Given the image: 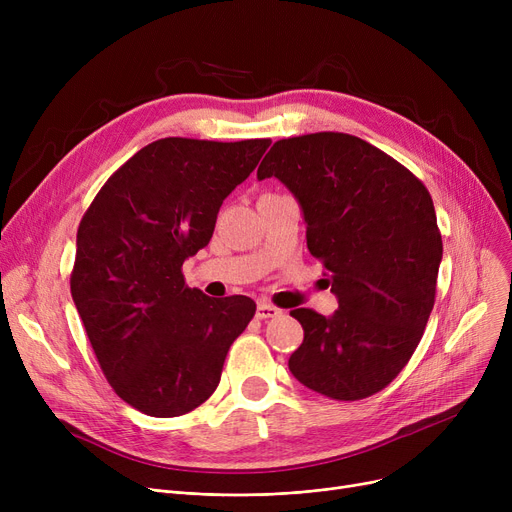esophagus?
Masks as SVG:
<instances>
[{
	"label": "esophagus",
	"mask_w": 512,
	"mask_h": 512,
	"mask_svg": "<svg viewBox=\"0 0 512 512\" xmlns=\"http://www.w3.org/2000/svg\"><path fill=\"white\" fill-rule=\"evenodd\" d=\"M257 319H270V317H276V315H280V309L278 307H274V305H267V303H261L259 307H257Z\"/></svg>",
	"instance_id": "esophagus-1"
}]
</instances>
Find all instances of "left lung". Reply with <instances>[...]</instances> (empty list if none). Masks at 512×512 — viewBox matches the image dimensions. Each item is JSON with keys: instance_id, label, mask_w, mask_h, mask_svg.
<instances>
[{"instance_id": "obj_1", "label": "left lung", "mask_w": 512, "mask_h": 512, "mask_svg": "<svg viewBox=\"0 0 512 512\" xmlns=\"http://www.w3.org/2000/svg\"><path fill=\"white\" fill-rule=\"evenodd\" d=\"M299 201L307 247L328 270L334 315L294 309L303 344L288 369L334 400L386 388L415 353L434 309L442 236L434 201L396 159L344 132L274 143L257 178Z\"/></svg>"}]
</instances>
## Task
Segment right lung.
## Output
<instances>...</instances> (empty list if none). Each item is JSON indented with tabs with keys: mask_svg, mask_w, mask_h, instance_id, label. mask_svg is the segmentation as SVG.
Returning <instances> with one entry per match:
<instances>
[{
	"mask_svg": "<svg viewBox=\"0 0 512 512\" xmlns=\"http://www.w3.org/2000/svg\"><path fill=\"white\" fill-rule=\"evenodd\" d=\"M270 143L159 139L110 176L80 220L72 301L107 382L145 415L203 405L255 315L249 297L188 288L182 263L207 247L224 199Z\"/></svg>",
	"mask_w": 512,
	"mask_h": 512,
	"instance_id": "right-lung-1",
	"label": "right lung"
}]
</instances>
